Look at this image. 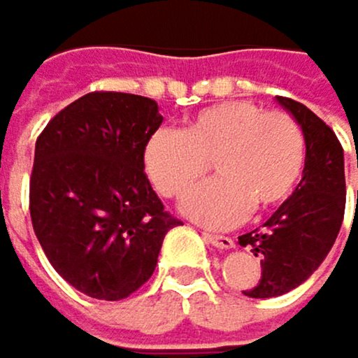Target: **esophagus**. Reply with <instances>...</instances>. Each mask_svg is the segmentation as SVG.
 Here are the masks:
<instances>
[{
    "mask_svg": "<svg viewBox=\"0 0 358 358\" xmlns=\"http://www.w3.org/2000/svg\"><path fill=\"white\" fill-rule=\"evenodd\" d=\"M204 239L208 243H213L215 248H220V250H228L234 245V241L230 237H226V234H213V232H204Z\"/></svg>",
    "mask_w": 358,
    "mask_h": 358,
    "instance_id": "34e87169",
    "label": "esophagus"
}]
</instances>
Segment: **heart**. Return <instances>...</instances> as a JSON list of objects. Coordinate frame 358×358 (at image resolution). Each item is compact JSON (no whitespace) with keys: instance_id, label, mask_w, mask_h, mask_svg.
Here are the masks:
<instances>
[{"instance_id":"b5f03b06","label":"heart","mask_w":358,"mask_h":358,"mask_svg":"<svg viewBox=\"0 0 358 358\" xmlns=\"http://www.w3.org/2000/svg\"><path fill=\"white\" fill-rule=\"evenodd\" d=\"M210 162L218 178L192 192ZM145 169L169 200L192 192L182 204L189 217L224 228L250 208L267 213L289 200L306 169V134L291 113L224 101L200 110L182 132L152 134Z\"/></svg>"}]
</instances>
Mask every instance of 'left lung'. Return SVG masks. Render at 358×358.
<instances>
[{"label": "left lung", "instance_id": "left-lung-1", "mask_svg": "<svg viewBox=\"0 0 358 358\" xmlns=\"http://www.w3.org/2000/svg\"><path fill=\"white\" fill-rule=\"evenodd\" d=\"M278 101L304 128L306 169L289 200L239 237L261 259L259 282L243 291L250 298H276L302 285L331 252L345 213L343 148L333 128L296 99L278 95Z\"/></svg>", "mask_w": 358, "mask_h": 358}]
</instances>
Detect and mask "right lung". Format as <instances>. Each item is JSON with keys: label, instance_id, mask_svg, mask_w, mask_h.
Segmentation results:
<instances>
[{"label": "right lung", "instance_id": "obj_1", "mask_svg": "<svg viewBox=\"0 0 358 358\" xmlns=\"http://www.w3.org/2000/svg\"><path fill=\"white\" fill-rule=\"evenodd\" d=\"M163 124L150 97L93 91L50 119L36 138L30 217L47 261L97 300H124L154 274L165 234L180 224L145 173Z\"/></svg>", "mask_w": 358, "mask_h": 358}]
</instances>
